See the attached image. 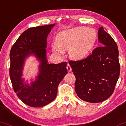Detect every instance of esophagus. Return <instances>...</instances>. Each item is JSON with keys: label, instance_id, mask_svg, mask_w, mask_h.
Here are the masks:
<instances>
[{"label": "esophagus", "instance_id": "obj_1", "mask_svg": "<svg viewBox=\"0 0 126 126\" xmlns=\"http://www.w3.org/2000/svg\"><path fill=\"white\" fill-rule=\"evenodd\" d=\"M66 68H67V69L68 72H70V71H71V67L70 65L69 64H67V65Z\"/></svg>", "mask_w": 126, "mask_h": 126}]
</instances>
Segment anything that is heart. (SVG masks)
Returning a JSON list of instances; mask_svg holds the SVG:
<instances>
[{"label": "heart", "mask_w": 126, "mask_h": 126, "mask_svg": "<svg viewBox=\"0 0 126 126\" xmlns=\"http://www.w3.org/2000/svg\"><path fill=\"white\" fill-rule=\"evenodd\" d=\"M95 30L79 27L60 32L56 37L57 44L53 45L55 53H61V49H69V55L74 59H82L88 55L96 42Z\"/></svg>", "instance_id": "1"}]
</instances>
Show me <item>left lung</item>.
<instances>
[{
    "mask_svg": "<svg viewBox=\"0 0 126 126\" xmlns=\"http://www.w3.org/2000/svg\"><path fill=\"white\" fill-rule=\"evenodd\" d=\"M98 39L102 46L94 49L87 58L68 62L76 77L75 90L77 96L91 103L101 102L109 98L120 74L116 42L103 27L99 28Z\"/></svg>",
    "mask_w": 126,
    "mask_h": 126,
    "instance_id": "8db88e82",
    "label": "left lung"
}]
</instances>
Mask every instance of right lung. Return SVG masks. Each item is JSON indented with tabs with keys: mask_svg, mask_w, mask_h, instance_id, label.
Returning a JSON list of instances; mask_svg holds the SVG:
<instances>
[{
	"mask_svg": "<svg viewBox=\"0 0 126 126\" xmlns=\"http://www.w3.org/2000/svg\"><path fill=\"white\" fill-rule=\"evenodd\" d=\"M54 25L28 28L19 36L10 50L9 73L13 88L21 101L31 107H42L52 102L57 95L59 84L67 74L66 62L47 63V37ZM32 54L41 63L39 74L30 86L23 82L21 76L25 59Z\"/></svg>",
	"mask_w": 126,
	"mask_h": 126,
	"instance_id": "obj_1",
	"label": "right lung"
}]
</instances>
